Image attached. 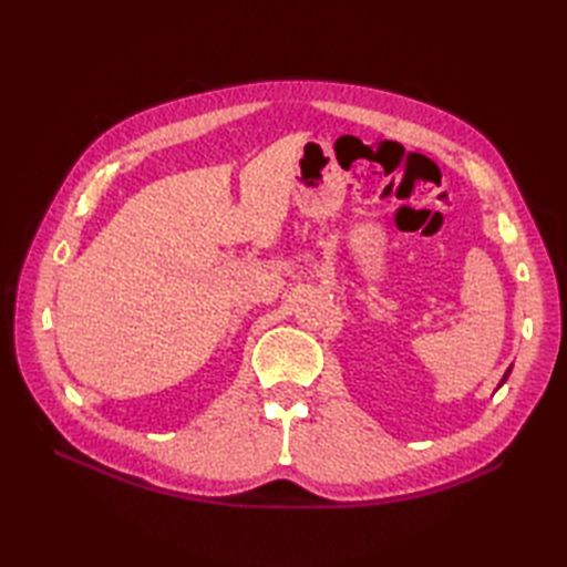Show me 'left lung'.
<instances>
[{"instance_id":"8db88e82","label":"left lung","mask_w":567,"mask_h":567,"mask_svg":"<svg viewBox=\"0 0 567 567\" xmlns=\"http://www.w3.org/2000/svg\"><path fill=\"white\" fill-rule=\"evenodd\" d=\"M511 369H513V364H511V367H508V369H506V373H504V375H502V381H499V385H496V390H499V388H502V385H504V383H506V381H508V373H511ZM496 390H494V392H496Z\"/></svg>"}]
</instances>
